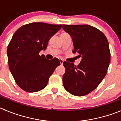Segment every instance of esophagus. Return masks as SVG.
<instances>
[{
	"label": "esophagus",
	"instance_id": "esophagus-1",
	"mask_svg": "<svg viewBox=\"0 0 121 121\" xmlns=\"http://www.w3.org/2000/svg\"><path fill=\"white\" fill-rule=\"evenodd\" d=\"M59 61H60V64H61V65H62L63 63H64V60H63L62 59H60L59 60Z\"/></svg>",
	"mask_w": 121,
	"mask_h": 121
}]
</instances>
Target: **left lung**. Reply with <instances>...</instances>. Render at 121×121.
Instances as JSON below:
<instances>
[{"instance_id":"left-lung-1","label":"left lung","mask_w":121,"mask_h":121,"mask_svg":"<svg viewBox=\"0 0 121 121\" xmlns=\"http://www.w3.org/2000/svg\"><path fill=\"white\" fill-rule=\"evenodd\" d=\"M62 28L72 37L73 52L82 57L77 67L64 62L63 84L70 94L83 96L96 89L106 75L110 62L108 42L102 31L88 25H63Z\"/></svg>"}]
</instances>
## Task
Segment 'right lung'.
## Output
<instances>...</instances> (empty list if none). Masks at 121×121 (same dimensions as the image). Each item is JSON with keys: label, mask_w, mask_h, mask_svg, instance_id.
Returning a JSON list of instances; mask_svg holds the SVG:
<instances>
[{"label": "right lung", "mask_w": 121, "mask_h": 121, "mask_svg": "<svg viewBox=\"0 0 121 121\" xmlns=\"http://www.w3.org/2000/svg\"><path fill=\"white\" fill-rule=\"evenodd\" d=\"M62 25L33 22L19 28L7 48L9 70L18 86L27 92L39 91L47 86L49 78L59 65V60L39 55Z\"/></svg>", "instance_id": "add662e5"}]
</instances>
